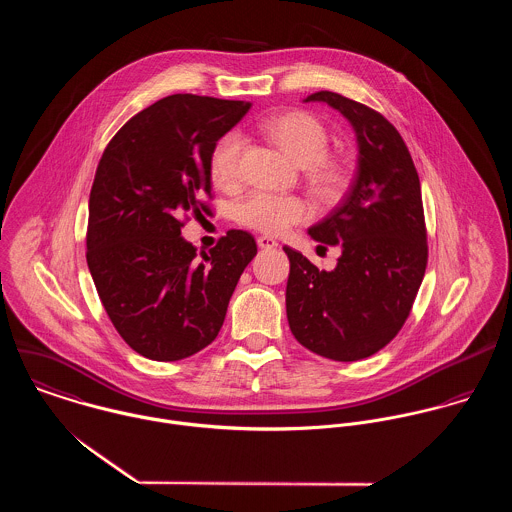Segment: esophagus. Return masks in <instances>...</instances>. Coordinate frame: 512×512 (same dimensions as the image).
<instances>
[{
    "label": "esophagus",
    "instance_id": "1",
    "mask_svg": "<svg viewBox=\"0 0 512 512\" xmlns=\"http://www.w3.org/2000/svg\"><path fill=\"white\" fill-rule=\"evenodd\" d=\"M258 246L262 248V250H274L276 246H278V242L274 240V238H270V236H258Z\"/></svg>",
    "mask_w": 512,
    "mask_h": 512
}]
</instances>
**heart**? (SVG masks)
Segmentation results:
<instances>
[{"instance_id": "b5f03b06", "label": "heart", "mask_w": 512, "mask_h": 512, "mask_svg": "<svg viewBox=\"0 0 512 512\" xmlns=\"http://www.w3.org/2000/svg\"><path fill=\"white\" fill-rule=\"evenodd\" d=\"M266 134L293 163L315 165V181L325 195H335L345 179L341 165L325 161L329 138L323 124L307 112H286L266 122ZM242 136L228 132L220 138L211 153V177L219 187H232L240 179ZM313 207L297 195H276L266 191H250L234 205V217L252 230L264 234H282L293 224L311 219Z\"/></svg>"}]
</instances>
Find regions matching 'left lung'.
<instances>
[{
    "instance_id": "obj_1",
    "label": "left lung",
    "mask_w": 512,
    "mask_h": 512,
    "mask_svg": "<svg viewBox=\"0 0 512 512\" xmlns=\"http://www.w3.org/2000/svg\"><path fill=\"white\" fill-rule=\"evenodd\" d=\"M303 102H325L347 118L359 163L343 203L307 230L313 240L341 248L335 270H319L284 246L288 323L315 355L361 361L396 337L424 280L428 244L420 179L402 136L376 110L329 90Z\"/></svg>"
}]
</instances>
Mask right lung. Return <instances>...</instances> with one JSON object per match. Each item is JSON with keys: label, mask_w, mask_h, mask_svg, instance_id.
Segmentation results:
<instances>
[{"label": "right lung", "mask_w": 512, "mask_h": 512, "mask_svg": "<svg viewBox=\"0 0 512 512\" xmlns=\"http://www.w3.org/2000/svg\"><path fill=\"white\" fill-rule=\"evenodd\" d=\"M250 102L173 94L112 138L90 201L86 262L120 337L151 361H181L219 335L228 301L258 248L228 230L197 256L183 217L207 211L211 153Z\"/></svg>", "instance_id": "1"}]
</instances>
